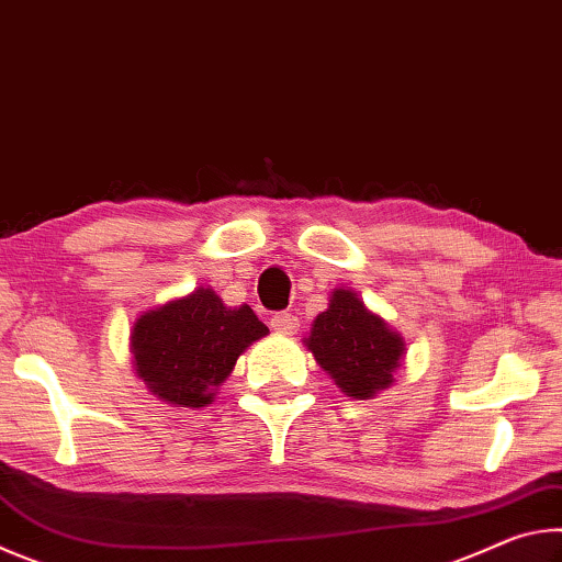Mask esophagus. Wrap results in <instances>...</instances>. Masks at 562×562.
Masks as SVG:
<instances>
[{
	"instance_id": "34e87169",
	"label": "esophagus",
	"mask_w": 562,
	"mask_h": 562,
	"mask_svg": "<svg viewBox=\"0 0 562 562\" xmlns=\"http://www.w3.org/2000/svg\"><path fill=\"white\" fill-rule=\"evenodd\" d=\"M270 327L278 331V335H294L300 327V322L292 315V312H278V315L270 319Z\"/></svg>"
}]
</instances>
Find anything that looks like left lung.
<instances>
[{
  "label": "left lung",
  "mask_w": 562,
  "mask_h": 562,
  "mask_svg": "<svg viewBox=\"0 0 562 562\" xmlns=\"http://www.w3.org/2000/svg\"><path fill=\"white\" fill-rule=\"evenodd\" d=\"M304 345L347 396L372 398L394 382L404 339L351 290H335Z\"/></svg>",
  "instance_id": "1"
}]
</instances>
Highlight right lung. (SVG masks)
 Returning <instances> with one entry per match:
<instances>
[{"mask_svg":"<svg viewBox=\"0 0 562 562\" xmlns=\"http://www.w3.org/2000/svg\"><path fill=\"white\" fill-rule=\"evenodd\" d=\"M268 331L247 304L225 307L211 288H198L136 319L133 367L160 402L201 408L213 402L237 357Z\"/></svg>","mask_w":562,"mask_h":562,"instance_id":"1","label":"right lung"}]
</instances>
